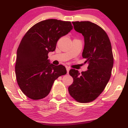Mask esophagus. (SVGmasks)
Returning <instances> with one entry per match:
<instances>
[{
    "instance_id": "obj_1",
    "label": "esophagus",
    "mask_w": 128,
    "mask_h": 128,
    "mask_svg": "<svg viewBox=\"0 0 128 128\" xmlns=\"http://www.w3.org/2000/svg\"><path fill=\"white\" fill-rule=\"evenodd\" d=\"M69 70H70V69H69V68H68V67H66V71H67V74H69Z\"/></svg>"
}]
</instances>
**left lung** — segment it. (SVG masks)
I'll list each match as a JSON object with an SVG mask.
<instances>
[{
	"label": "left lung",
	"instance_id": "obj_1",
	"mask_svg": "<svg viewBox=\"0 0 128 128\" xmlns=\"http://www.w3.org/2000/svg\"><path fill=\"white\" fill-rule=\"evenodd\" d=\"M72 24L75 30L84 36L82 56L88 66V70L81 74L77 70H70L73 82L68 90L78 102H89L100 95L111 78L114 64L111 42L106 31L93 22H75Z\"/></svg>",
	"mask_w": 128,
	"mask_h": 128
}]
</instances>
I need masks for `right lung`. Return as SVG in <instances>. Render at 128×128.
Returning <instances> with one entry per match:
<instances>
[{
	"label": "right lung",
	"instance_id": "1",
	"mask_svg": "<svg viewBox=\"0 0 128 128\" xmlns=\"http://www.w3.org/2000/svg\"><path fill=\"white\" fill-rule=\"evenodd\" d=\"M72 29L70 22L48 19L35 24L24 35L17 50L15 72L18 86L27 97L44 98L54 81L66 74L64 66L50 63L48 54L55 50L59 38Z\"/></svg>",
	"mask_w": 128,
	"mask_h": 128
}]
</instances>
